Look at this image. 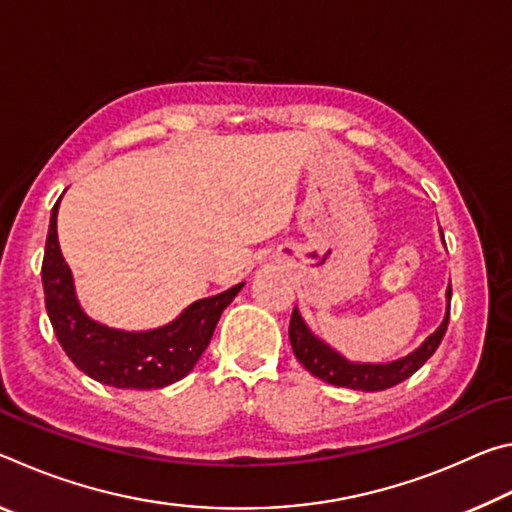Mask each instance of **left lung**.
<instances>
[{"instance_id": "left-lung-1", "label": "left lung", "mask_w": 512, "mask_h": 512, "mask_svg": "<svg viewBox=\"0 0 512 512\" xmlns=\"http://www.w3.org/2000/svg\"><path fill=\"white\" fill-rule=\"evenodd\" d=\"M443 235V230H440ZM447 309H445V318L443 323L438 325V329L433 334H429L427 339L422 341L413 352L406 354V357H400L395 361L388 363H361V361H350L345 359L341 352H336L332 345H327L323 339L311 332L309 325L305 323V318L300 316L298 307L293 309L291 314V325H289V341L293 354L296 359L305 366L311 375L327 381V384L334 386H343V388H352V391H386L400 381L409 379L415 370H420L424 366L433 352L438 350L440 341L447 332V323H449V302H452V284L447 287Z\"/></svg>"}]
</instances>
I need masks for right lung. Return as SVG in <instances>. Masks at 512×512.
<instances>
[{"instance_id": "obj_1", "label": "right lung", "mask_w": 512, "mask_h": 512, "mask_svg": "<svg viewBox=\"0 0 512 512\" xmlns=\"http://www.w3.org/2000/svg\"><path fill=\"white\" fill-rule=\"evenodd\" d=\"M58 205L60 198L49 219L42 289L49 320L67 357L94 381L115 388L151 391L187 377L210 345L223 309L235 300L246 282L192 302L183 314L162 327L126 332L103 325L85 314L76 298L74 277L58 244Z\"/></svg>"}]
</instances>
